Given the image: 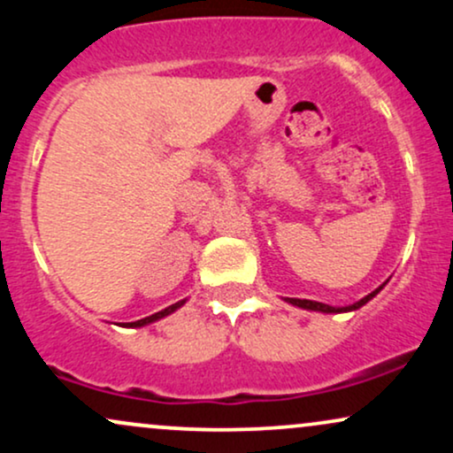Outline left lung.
<instances>
[{
    "mask_svg": "<svg viewBox=\"0 0 453 453\" xmlns=\"http://www.w3.org/2000/svg\"><path fill=\"white\" fill-rule=\"evenodd\" d=\"M383 289V285L379 289H375V292L372 294H368V296H364V298L360 300V303H356V304H351V306H342V309H334V306H330V304H324V303H315V300H300V298H288V303L289 304H294V306H300V309H309V311H321V313H342V311H356V309H360L362 304H366L368 300L371 298H375V296L381 292Z\"/></svg>",
    "mask_w": 453,
    "mask_h": 453,
    "instance_id": "obj_1",
    "label": "left lung"
}]
</instances>
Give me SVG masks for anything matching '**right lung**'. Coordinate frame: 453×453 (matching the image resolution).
<instances>
[{"label": "right lung", "instance_id": "obj_1", "mask_svg": "<svg viewBox=\"0 0 453 453\" xmlns=\"http://www.w3.org/2000/svg\"><path fill=\"white\" fill-rule=\"evenodd\" d=\"M185 300H180V303H176V304H173V306H168V309H164V311H159V313H155V315H150V317H144V319H138V321H129V327H140V326H147V324H150V321H157V319H161V317H165V315H170V313H174L176 309H179L180 304H183Z\"/></svg>", "mask_w": 453, "mask_h": 453}]
</instances>
